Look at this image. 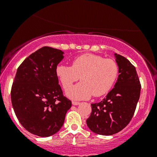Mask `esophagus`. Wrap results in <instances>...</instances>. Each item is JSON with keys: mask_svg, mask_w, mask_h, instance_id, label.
<instances>
[{"mask_svg": "<svg viewBox=\"0 0 157 157\" xmlns=\"http://www.w3.org/2000/svg\"><path fill=\"white\" fill-rule=\"evenodd\" d=\"M72 105H80V102H77V101H72Z\"/></svg>", "mask_w": 157, "mask_h": 157, "instance_id": "34e87169", "label": "esophagus"}]
</instances>
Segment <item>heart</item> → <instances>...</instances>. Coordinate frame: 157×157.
<instances>
[{
	"instance_id": "b5f03b06",
	"label": "heart",
	"mask_w": 157,
	"mask_h": 157,
	"mask_svg": "<svg viewBox=\"0 0 157 157\" xmlns=\"http://www.w3.org/2000/svg\"><path fill=\"white\" fill-rule=\"evenodd\" d=\"M56 74L65 90L80 77L82 82L70 87L66 95L72 100H87L92 95L100 97L109 92L118 77L119 66L113 59L83 54L74 59L71 66L58 65Z\"/></svg>"
}]
</instances>
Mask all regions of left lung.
Returning <instances> with one entry per match:
<instances>
[{
  "mask_svg": "<svg viewBox=\"0 0 157 157\" xmlns=\"http://www.w3.org/2000/svg\"><path fill=\"white\" fill-rule=\"evenodd\" d=\"M119 66L114 88L101 102L91 104V113L86 120L94 133L110 136L120 132L132 119L140 99V79L136 68L123 56L114 54Z\"/></svg>",
  "mask_w": 157,
  "mask_h": 157,
  "instance_id": "8db88e82",
  "label": "left lung"
}]
</instances>
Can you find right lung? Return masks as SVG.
I'll list each match as a JSON object with an SVG mask.
<instances>
[{
  "label": "right lung",
  "mask_w": 157,
  "mask_h": 157,
  "mask_svg": "<svg viewBox=\"0 0 157 157\" xmlns=\"http://www.w3.org/2000/svg\"><path fill=\"white\" fill-rule=\"evenodd\" d=\"M64 52L44 46L23 60L16 72L11 100L20 123L32 134L46 137L64 123L71 102L63 94L56 68Z\"/></svg>",
  "instance_id": "obj_1"
}]
</instances>
